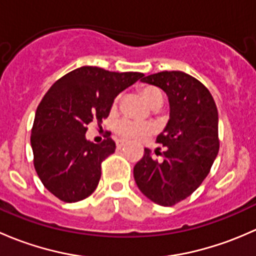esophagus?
I'll use <instances>...</instances> for the list:
<instances>
[{"instance_id": "esophagus-1", "label": "esophagus", "mask_w": 256, "mask_h": 256, "mask_svg": "<svg viewBox=\"0 0 256 256\" xmlns=\"http://www.w3.org/2000/svg\"><path fill=\"white\" fill-rule=\"evenodd\" d=\"M125 144H126L125 140H118V141H116V147H118V148H122Z\"/></svg>"}]
</instances>
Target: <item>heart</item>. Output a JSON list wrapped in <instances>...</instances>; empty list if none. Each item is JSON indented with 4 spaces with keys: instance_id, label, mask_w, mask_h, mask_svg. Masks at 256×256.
I'll list each match as a JSON object with an SVG mask.
<instances>
[{
    "instance_id": "obj_1",
    "label": "heart",
    "mask_w": 256,
    "mask_h": 256,
    "mask_svg": "<svg viewBox=\"0 0 256 256\" xmlns=\"http://www.w3.org/2000/svg\"><path fill=\"white\" fill-rule=\"evenodd\" d=\"M141 95L144 100L147 102L150 108L157 109L164 102L162 92L154 86H144L141 89ZM118 102V98H116L114 102V108L116 106ZM115 131L118 135H120L126 140H138L144 136L148 135L154 131V125L148 122H136V121L128 120V118H121L115 125Z\"/></svg>"
}]
</instances>
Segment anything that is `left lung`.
<instances>
[{
    "instance_id": "obj_1",
    "label": "left lung",
    "mask_w": 256,
    "mask_h": 256,
    "mask_svg": "<svg viewBox=\"0 0 256 256\" xmlns=\"http://www.w3.org/2000/svg\"><path fill=\"white\" fill-rule=\"evenodd\" d=\"M141 82L166 92L170 120L157 136L164 146V160L157 161L144 148L134 177L148 200L171 207L190 197L210 171L219 151L218 110L207 88L183 72H161Z\"/></svg>"
}]
</instances>
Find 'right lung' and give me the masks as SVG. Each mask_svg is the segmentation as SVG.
<instances>
[{"mask_svg":"<svg viewBox=\"0 0 256 256\" xmlns=\"http://www.w3.org/2000/svg\"><path fill=\"white\" fill-rule=\"evenodd\" d=\"M144 76L80 66L56 80L38 105L30 135L34 168L44 187L66 203L89 197L102 176V162L115 152L110 136L86 140L90 122H102L114 99Z\"/></svg>","mask_w":256,"mask_h":256,"instance_id":"add662e5","label":"right lung"}]
</instances>
